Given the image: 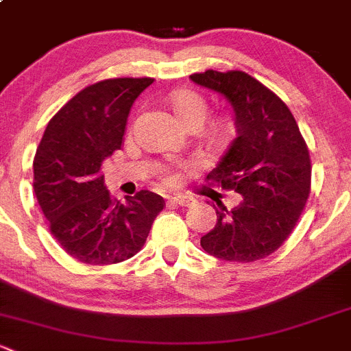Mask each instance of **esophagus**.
Listing matches in <instances>:
<instances>
[{"instance_id": "34e87169", "label": "esophagus", "mask_w": 351, "mask_h": 351, "mask_svg": "<svg viewBox=\"0 0 351 351\" xmlns=\"http://www.w3.org/2000/svg\"><path fill=\"white\" fill-rule=\"evenodd\" d=\"M171 202L173 204L180 205V206H190L195 204V200L191 197H185V195H175V197H171Z\"/></svg>"}]
</instances>
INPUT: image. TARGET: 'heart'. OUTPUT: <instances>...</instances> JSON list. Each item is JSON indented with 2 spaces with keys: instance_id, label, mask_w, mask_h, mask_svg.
<instances>
[{
  "instance_id": "b5f03b06",
  "label": "heart",
  "mask_w": 351,
  "mask_h": 351,
  "mask_svg": "<svg viewBox=\"0 0 351 351\" xmlns=\"http://www.w3.org/2000/svg\"><path fill=\"white\" fill-rule=\"evenodd\" d=\"M173 110L176 117L183 126L186 124H198L200 126L205 121L206 112H208V104L198 92L193 90H178L171 99ZM220 128H225V124H220ZM163 182L166 185H171L176 182L175 176H165Z\"/></svg>"
}]
</instances>
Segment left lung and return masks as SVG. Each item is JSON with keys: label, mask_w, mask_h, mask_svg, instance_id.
Listing matches in <instances>:
<instances>
[{"label": "left lung", "mask_w": 351, "mask_h": 351, "mask_svg": "<svg viewBox=\"0 0 351 351\" xmlns=\"http://www.w3.org/2000/svg\"><path fill=\"white\" fill-rule=\"evenodd\" d=\"M190 79L227 99L237 131L206 180L241 202L228 210L217 200V223L202 247L228 263L264 259L289 237L309 197L308 146L287 106L249 73L206 70Z\"/></svg>", "instance_id": "8db88e82"}]
</instances>
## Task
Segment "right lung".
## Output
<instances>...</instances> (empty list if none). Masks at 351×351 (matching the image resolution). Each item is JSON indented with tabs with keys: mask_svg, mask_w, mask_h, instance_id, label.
Returning <instances> with one entry per match:
<instances>
[{
	"mask_svg": "<svg viewBox=\"0 0 351 351\" xmlns=\"http://www.w3.org/2000/svg\"><path fill=\"white\" fill-rule=\"evenodd\" d=\"M154 79H108L73 95L47 126L33 160V190L51 235L84 264L108 265L141 250L165 200L143 190L110 197L101 166L123 145L129 110Z\"/></svg>",
	"mask_w": 351,
	"mask_h": 351,
	"instance_id": "add662e5",
	"label": "right lung"
}]
</instances>
